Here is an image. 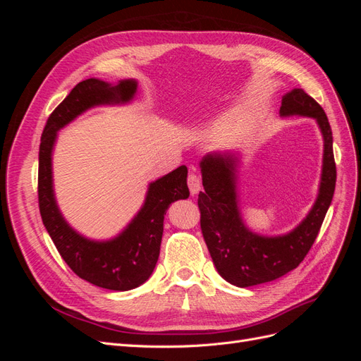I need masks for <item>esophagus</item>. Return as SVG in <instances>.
<instances>
[{
	"label": "esophagus",
	"mask_w": 361,
	"mask_h": 361,
	"mask_svg": "<svg viewBox=\"0 0 361 361\" xmlns=\"http://www.w3.org/2000/svg\"><path fill=\"white\" fill-rule=\"evenodd\" d=\"M188 188H190V192L192 195L199 194L202 191V180H200V178L197 176V174L190 173V176H188Z\"/></svg>",
	"instance_id": "obj_1"
}]
</instances>
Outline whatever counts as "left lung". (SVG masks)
<instances>
[{
    "label": "left lung",
    "mask_w": 361,
    "mask_h": 361,
    "mask_svg": "<svg viewBox=\"0 0 361 361\" xmlns=\"http://www.w3.org/2000/svg\"><path fill=\"white\" fill-rule=\"evenodd\" d=\"M292 116L314 118L322 134L324 155L319 190L312 209L285 235H260L245 224L238 195L239 152H211L200 161L204 188L199 194L202 233L218 274L238 288L262 285L297 268L312 248L333 200L336 164L329 118L302 89H292L281 97L280 117Z\"/></svg>",
    "instance_id": "8db88e82"
}]
</instances>
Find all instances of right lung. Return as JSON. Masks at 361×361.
Here are the masks:
<instances>
[{
    "mask_svg": "<svg viewBox=\"0 0 361 361\" xmlns=\"http://www.w3.org/2000/svg\"><path fill=\"white\" fill-rule=\"evenodd\" d=\"M137 89L135 80L110 84L89 78L76 84L49 116L39 149V207L52 243L76 276L94 286L120 292L143 285L154 272L159 257L164 215L173 202L190 197L188 169L180 166L150 182L145 203L133 220L118 235L99 241L76 232L63 216L54 192L52 152L60 129L90 108L133 102Z\"/></svg>",
    "mask_w": 361,
    "mask_h": 361,
    "instance_id": "obj_1",
    "label": "right lung"
}]
</instances>
